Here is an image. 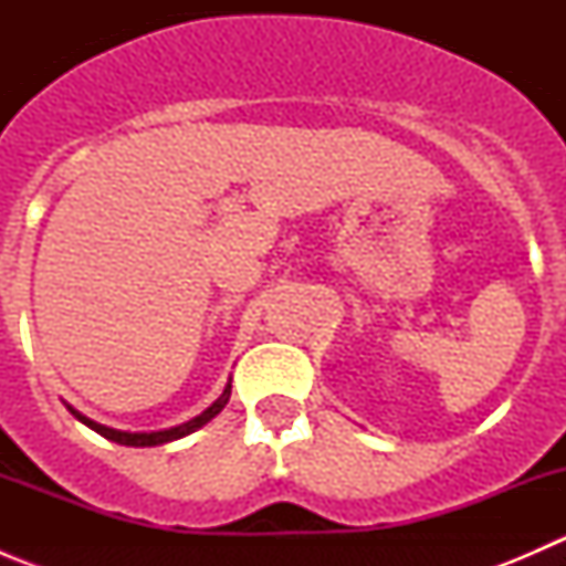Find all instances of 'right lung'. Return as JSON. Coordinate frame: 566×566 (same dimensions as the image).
Wrapping results in <instances>:
<instances>
[{"label":"right lung","mask_w":566,"mask_h":566,"mask_svg":"<svg viewBox=\"0 0 566 566\" xmlns=\"http://www.w3.org/2000/svg\"><path fill=\"white\" fill-rule=\"evenodd\" d=\"M230 394H232V380L224 386V394H221V397L216 399V402L210 405V408L205 410V413H199L197 419L186 421V424L172 427V430H161V432H119V430H112V427L98 424V421L87 419V416H82V413H78V410H73V408H71V413L76 416L78 421H84V424H87L90 430H95V432H98V436H104V438H108V441H114V443H123V447H158V443L177 441V438L188 436V432H193V430H199V427H202V424H208V421L213 419V416H219L221 410H224V405L230 402Z\"/></svg>","instance_id":"obj_1"}]
</instances>
